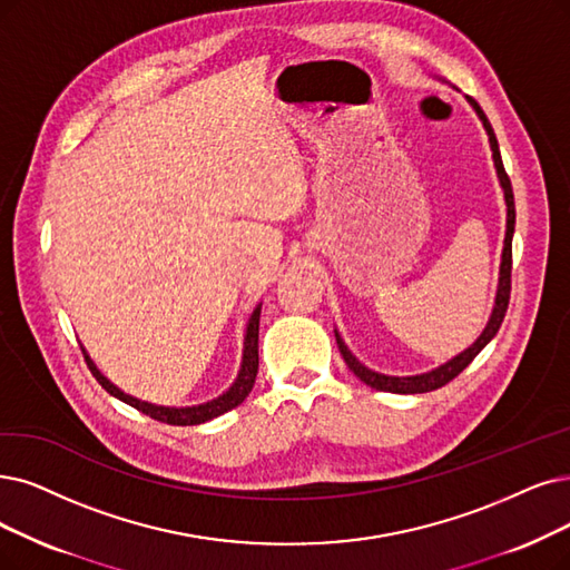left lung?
<instances>
[{"instance_id": "obj_1", "label": "left lung", "mask_w": 570, "mask_h": 570, "mask_svg": "<svg viewBox=\"0 0 570 570\" xmlns=\"http://www.w3.org/2000/svg\"><path fill=\"white\" fill-rule=\"evenodd\" d=\"M468 102L472 105V109L476 111V117H480L487 135H489V145H491V156H493V168L500 181V189H503L505 196V208H508V217H505V240H503V255H500V273H498V289H495V302L489 315V323L482 330V334L476 336L472 344L461 351L459 355H453L451 360H446L440 367L423 372V374H412V376H389V374H381L374 372L370 367H364V364L351 353V348L346 346V341L341 338V334L334 330L336 336V346L344 355L348 370L362 381L367 383L370 389L376 391H385V393H397V395H414V393H430V391H438L442 385H446L451 379H456L468 364L480 355V351L489 344V341L495 336V332L503 325V317L510 304V273H512V236H514V194H512V185H510V177L503 168V158H500V149H498V140H495V132L487 119V114L482 111V107L476 105L472 98H468Z\"/></svg>"}]
</instances>
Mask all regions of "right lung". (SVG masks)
I'll list each match as a JSON object with an SVG mask.
<instances>
[{
	"label": "right lung",
	"instance_id": "add662e5",
	"mask_svg": "<svg viewBox=\"0 0 570 570\" xmlns=\"http://www.w3.org/2000/svg\"><path fill=\"white\" fill-rule=\"evenodd\" d=\"M259 315H262V304H257L255 311L249 313V321H247V327H245V338H243V360H240V370H238L236 381L229 385V391H224L219 397L208 400L203 404L164 406V404H154V402H145L140 397H132V395L124 393L119 385H114L98 370V364L90 360V355L83 346H81V351H83V357L88 362L90 372H94V376L98 379V383L109 395L135 406L138 412L147 414L156 421H161V423H168V425H198V423H206V421H213V419H217L226 412H232V409L238 406L249 395V391H253L255 379H257V370H259Z\"/></svg>",
	"mask_w": 570,
	"mask_h": 570
}]
</instances>
